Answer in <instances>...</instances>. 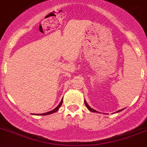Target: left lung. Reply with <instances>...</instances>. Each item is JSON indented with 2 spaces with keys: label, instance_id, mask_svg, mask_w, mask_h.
I'll list each match as a JSON object with an SVG mask.
<instances>
[{
  "label": "left lung",
  "instance_id": "obj_1",
  "mask_svg": "<svg viewBox=\"0 0 147 147\" xmlns=\"http://www.w3.org/2000/svg\"><path fill=\"white\" fill-rule=\"evenodd\" d=\"M84 103H85V105L86 106V107H87V109H88V110H89V111L93 112V113H99L98 111H96L95 110H94V109H92V107H91L90 106H89V105L87 104V102H86V100H84ZM124 109H125V108L122 109V110H118V111H117V112H115V113H119V112H121V111H122V110H123Z\"/></svg>",
  "mask_w": 147,
  "mask_h": 147
}]
</instances>
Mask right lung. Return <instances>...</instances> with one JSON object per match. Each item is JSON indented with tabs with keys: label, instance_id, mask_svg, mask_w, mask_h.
<instances>
[{
	"label": "right lung",
	"instance_id": "obj_1",
	"mask_svg": "<svg viewBox=\"0 0 147 147\" xmlns=\"http://www.w3.org/2000/svg\"><path fill=\"white\" fill-rule=\"evenodd\" d=\"M62 103H63V99L62 100H61V102H60V104L58 105V106H57L56 107H55V109H53V110H51V111H49V112H47V113H42V114H39V115H50V114H52V113H55V112H57L58 110V109L60 108V107H61V105H62ZM38 115V114H37Z\"/></svg>",
	"mask_w": 147,
	"mask_h": 147
}]
</instances>
